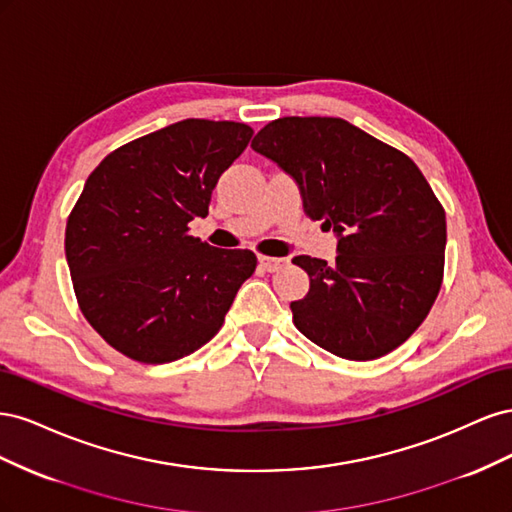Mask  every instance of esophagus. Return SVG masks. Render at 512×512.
Masks as SVG:
<instances>
[{"label":"esophagus","mask_w":512,"mask_h":512,"mask_svg":"<svg viewBox=\"0 0 512 512\" xmlns=\"http://www.w3.org/2000/svg\"><path fill=\"white\" fill-rule=\"evenodd\" d=\"M258 262H260V267L269 273L280 271L282 267L288 265L286 258H275V256H258Z\"/></svg>","instance_id":"esophagus-1"}]
</instances>
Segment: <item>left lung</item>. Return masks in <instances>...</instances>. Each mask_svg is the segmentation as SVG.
Returning <instances> with one entry per match:
<instances>
[{
  "label": "left lung",
  "mask_w": 512,
  "mask_h": 512,
  "mask_svg": "<svg viewBox=\"0 0 512 512\" xmlns=\"http://www.w3.org/2000/svg\"><path fill=\"white\" fill-rule=\"evenodd\" d=\"M252 149L297 181L303 209L337 235L335 265L292 262L309 292L292 322L335 356L371 361L421 327L444 275L446 215L418 166L339 117H282Z\"/></svg>",
  "instance_id": "left-lung-1"
}]
</instances>
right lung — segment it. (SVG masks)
<instances>
[{"label":"right lung","instance_id":"right-lung-1","mask_svg":"<svg viewBox=\"0 0 512 512\" xmlns=\"http://www.w3.org/2000/svg\"><path fill=\"white\" fill-rule=\"evenodd\" d=\"M252 134L183 119L108 153L87 177L66 224L72 286L87 322L128 359L160 365L205 346L254 273V252L188 235Z\"/></svg>","mask_w":512,"mask_h":512}]
</instances>
